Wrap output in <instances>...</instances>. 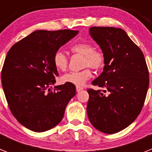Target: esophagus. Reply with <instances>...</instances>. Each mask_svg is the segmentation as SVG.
<instances>
[{"mask_svg":"<svg viewBox=\"0 0 152 152\" xmlns=\"http://www.w3.org/2000/svg\"><path fill=\"white\" fill-rule=\"evenodd\" d=\"M83 89H84V88H81V87H76V91H77V92H79V91H82Z\"/></svg>","mask_w":152,"mask_h":152,"instance_id":"1","label":"esophagus"}]
</instances>
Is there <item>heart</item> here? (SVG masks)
<instances>
[{"label": "heart", "instance_id": "obj_1", "mask_svg": "<svg viewBox=\"0 0 152 152\" xmlns=\"http://www.w3.org/2000/svg\"><path fill=\"white\" fill-rule=\"evenodd\" d=\"M74 53L81 55L84 58L82 61L83 67H91L93 69L98 71L104 66L105 58L100 51L94 49V47L89 42H80L72 47ZM55 66L59 71H64L68 67V57L63 51L58 50L53 57ZM91 70L85 68L80 72H72L64 75L61 77L63 83L74 84L76 86H82L91 77Z\"/></svg>", "mask_w": 152, "mask_h": 152}]
</instances>
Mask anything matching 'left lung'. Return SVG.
<instances>
[{
	"instance_id": "1",
	"label": "left lung",
	"mask_w": 152,
	"mask_h": 152,
	"mask_svg": "<svg viewBox=\"0 0 152 152\" xmlns=\"http://www.w3.org/2000/svg\"><path fill=\"white\" fill-rule=\"evenodd\" d=\"M89 33L100 47L105 65L92 81L103 91L88 90V119L103 133H116L140 113L149 85L148 70L142 50L123 29L94 26Z\"/></svg>"
}]
</instances>
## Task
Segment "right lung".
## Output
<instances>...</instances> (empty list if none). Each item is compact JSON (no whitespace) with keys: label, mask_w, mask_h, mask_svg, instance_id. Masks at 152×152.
I'll use <instances>...</instances> for the list:
<instances>
[{"label":"right lung","mask_w":152,"mask_h":152,"mask_svg":"<svg viewBox=\"0 0 152 152\" xmlns=\"http://www.w3.org/2000/svg\"><path fill=\"white\" fill-rule=\"evenodd\" d=\"M77 30H36L13 45L1 72L8 106L17 121L36 132L49 130L61 121L68 102L76 94L74 84L56 83L53 57Z\"/></svg>","instance_id":"obj_1"}]
</instances>
